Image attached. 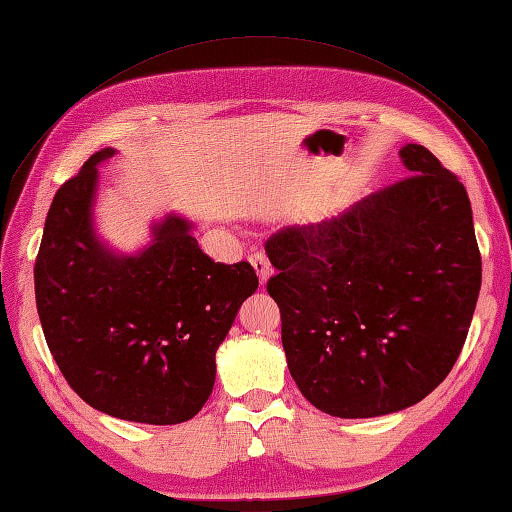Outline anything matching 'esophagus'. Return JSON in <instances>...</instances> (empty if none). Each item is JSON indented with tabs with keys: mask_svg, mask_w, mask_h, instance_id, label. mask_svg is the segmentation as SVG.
I'll use <instances>...</instances> for the list:
<instances>
[{
	"mask_svg": "<svg viewBox=\"0 0 512 512\" xmlns=\"http://www.w3.org/2000/svg\"><path fill=\"white\" fill-rule=\"evenodd\" d=\"M249 263H252V267L256 269L260 284H265L271 276V265H269L267 256L263 252H252V254H249Z\"/></svg>",
	"mask_w": 512,
	"mask_h": 512,
	"instance_id": "obj_1",
	"label": "esophagus"
}]
</instances>
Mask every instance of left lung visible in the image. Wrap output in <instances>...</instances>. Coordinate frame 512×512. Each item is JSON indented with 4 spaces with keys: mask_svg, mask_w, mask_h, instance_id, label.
Returning a JSON list of instances; mask_svg holds the SVG:
<instances>
[{
    "mask_svg": "<svg viewBox=\"0 0 512 512\" xmlns=\"http://www.w3.org/2000/svg\"><path fill=\"white\" fill-rule=\"evenodd\" d=\"M400 158L415 176L265 243L289 371L332 417L421 402L452 371L476 310L482 260L465 186L423 145Z\"/></svg>",
    "mask_w": 512,
    "mask_h": 512,
    "instance_id": "obj_1",
    "label": "left lung"
}]
</instances>
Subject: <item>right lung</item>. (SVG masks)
<instances>
[{
    "label": "right lung",
    "instance_id": "add662e5",
    "mask_svg": "<svg viewBox=\"0 0 512 512\" xmlns=\"http://www.w3.org/2000/svg\"><path fill=\"white\" fill-rule=\"evenodd\" d=\"M104 147L60 186L34 265L45 341L82 400L102 413L152 426L195 417L213 393L217 347L258 289L249 263H215L195 223L165 215L152 241L119 254L95 232L97 165Z\"/></svg>",
    "mask_w": 512,
    "mask_h": 512
}]
</instances>
